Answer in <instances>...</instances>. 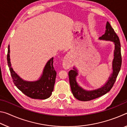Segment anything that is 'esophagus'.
<instances>
[{"instance_id":"34e87169","label":"esophagus","mask_w":127,"mask_h":127,"mask_svg":"<svg viewBox=\"0 0 127 127\" xmlns=\"http://www.w3.org/2000/svg\"><path fill=\"white\" fill-rule=\"evenodd\" d=\"M63 66L64 69H69L70 68V62L69 61L68 57H65V58L64 59L63 62Z\"/></svg>"}]
</instances>
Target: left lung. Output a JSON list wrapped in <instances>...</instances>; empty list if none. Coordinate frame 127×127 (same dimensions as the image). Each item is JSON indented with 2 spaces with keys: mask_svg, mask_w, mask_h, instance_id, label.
Returning <instances> with one entry per match:
<instances>
[{
  "mask_svg": "<svg viewBox=\"0 0 127 127\" xmlns=\"http://www.w3.org/2000/svg\"><path fill=\"white\" fill-rule=\"evenodd\" d=\"M98 39L109 41L113 42L114 44V59L112 63L113 71L107 81L101 87L95 90H86L81 87L77 83L76 77L78 75V72L77 68L73 67V69L70 70L68 73L69 78L72 94L75 98L78 100L83 101H90L99 97L110 91L120 71L122 65V56L119 38L108 22L106 23L104 35L100 37Z\"/></svg>",
  "mask_w": 127,
  "mask_h": 127,
  "instance_id": "1",
  "label": "left lung"
}]
</instances>
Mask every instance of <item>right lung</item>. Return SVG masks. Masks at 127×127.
Segmentation results:
<instances>
[{"mask_svg":"<svg viewBox=\"0 0 127 127\" xmlns=\"http://www.w3.org/2000/svg\"><path fill=\"white\" fill-rule=\"evenodd\" d=\"M10 48H8L7 62L13 81L16 86L26 95L34 99L45 100L52 94L55 82L57 72L53 67V57L45 65L41 76L34 81H25L15 72L11 66Z\"/></svg>","mask_w":127,"mask_h":127,"instance_id":"right-lung-1","label":"right lung"}]
</instances>
